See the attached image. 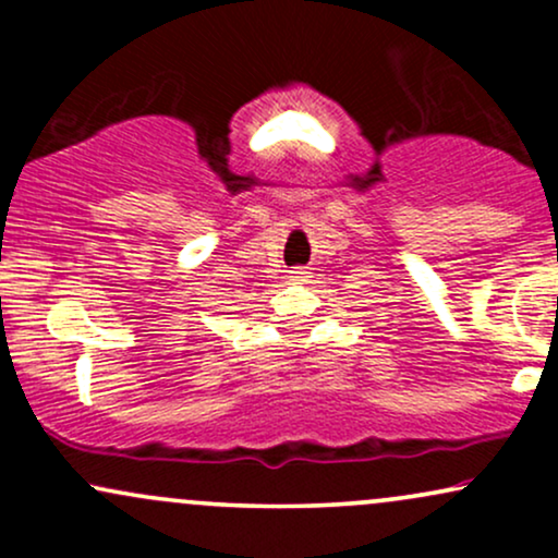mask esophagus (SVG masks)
I'll return each mask as SVG.
<instances>
[{
    "label": "esophagus",
    "mask_w": 558,
    "mask_h": 558,
    "mask_svg": "<svg viewBox=\"0 0 558 558\" xmlns=\"http://www.w3.org/2000/svg\"><path fill=\"white\" fill-rule=\"evenodd\" d=\"M304 270H301V267H296V270H288V278H291V280H301V278H304Z\"/></svg>",
    "instance_id": "1"
}]
</instances>
